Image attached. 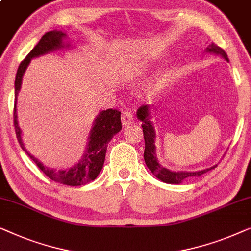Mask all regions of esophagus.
<instances>
[{"label":"esophagus","instance_id":"obj_1","mask_svg":"<svg viewBox=\"0 0 251 251\" xmlns=\"http://www.w3.org/2000/svg\"><path fill=\"white\" fill-rule=\"evenodd\" d=\"M134 122V118H133V114L128 110H125L123 111L122 114V124L124 126H128L132 124Z\"/></svg>","mask_w":251,"mask_h":251}]
</instances>
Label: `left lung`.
Returning <instances> with one entry per match:
<instances>
[{"mask_svg":"<svg viewBox=\"0 0 251 251\" xmlns=\"http://www.w3.org/2000/svg\"><path fill=\"white\" fill-rule=\"evenodd\" d=\"M208 52H214L216 54H221L225 60H228L227 54L225 53L223 49L218 47L215 43H211L209 48H207ZM137 117L140 121H142V128H143V136H144V142H146V149H144V161L148 166V168L150 169L151 173L160 179V181L165 183H169V184H178L184 179L189 177H195V176H200L207 173L214 167L203 169V171L199 172H172L169 169L162 167V166L158 162L156 157V147H154V128L151 122L149 121V111H148L147 105H141L137 109Z\"/></svg>","mask_w":251,"mask_h":251,"instance_id":"1","label":"left lung"}]
</instances>
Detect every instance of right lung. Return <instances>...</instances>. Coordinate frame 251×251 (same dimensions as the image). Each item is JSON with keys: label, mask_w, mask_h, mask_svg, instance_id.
Segmentation results:
<instances>
[{"label": "right lung", "mask_w": 251, "mask_h": 251, "mask_svg": "<svg viewBox=\"0 0 251 251\" xmlns=\"http://www.w3.org/2000/svg\"><path fill=\"white\" fill-rule=\"evenodd\" d=\"M65 34L62 31H49L44 34L40 42L35 45V48L31 50L28 55L20 62L19 68L17 70L16 82H15V107H13V124H15V130L17 139L20 147L23 148L25 152H27L30 159L33 160L37 167L51 178L52 181L61 183L65 185L78 186L84 185L93 179L97 178L99 173L101 172L102 166H103L105 151L109 141L112 139L115 134H117L122 129V122H121V111L117 109H107L100 112L95 119L93 128L90 134V142L87 146V150L85 156L80 160L76 166L73 168L65 169V171H53V169H49L48 167L41 164L36 158L31 156L25 148L23 140H21V129L18 126V121H17V95L21 86V80H23V75L26 70L27 66L29 65L30 60L35 56L42 55L48 52L53 51L55 49L63 47L62 38Z\"/></svg>", "instance_id": "right-lung-1"}]
</instances>
